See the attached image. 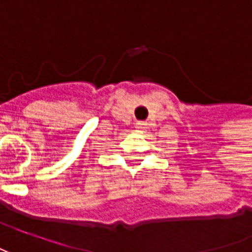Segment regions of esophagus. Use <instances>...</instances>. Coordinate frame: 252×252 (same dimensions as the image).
<instances>
[{
    "instance_id": "34e87169",
    "label": "esophagus",
    "mask_w": 252,
    "mask_h": 252,
    "mask_svg": "<svg viewBox=\"0 0 252 252\" xmlns=\"http://www.w3.org/2000/svg\"><path fill=\"white\" fill-rule=\"evenodd\" d=\"M136 127L140 129V130H144V129H146V123H144V122H137V123H136Z\"/></svg>"
}]
</instances>
